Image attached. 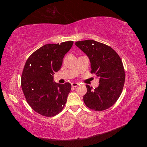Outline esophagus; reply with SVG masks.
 <instances>
[{"instance_id": "obj_1", "label": "esophagus", "mask_w": 147, "mask_h": 147, "mask_svg": "<svg viewBox=\"0 0 147 147\" xmlns=\"http://www.w3.org/2000/svg\"><path fill=\"white\" fill-rule=\"evenodd\" d=\"M71 86H72V87H73V88H76V87L78 86V84L76 82H73L71 84Z\"/></svg>"}]
</instances>
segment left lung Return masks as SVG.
<instances>
[{
	"label": "left lung",
	"mask_w": 147,
	"mask_h": 147,
	"mask_svg": "<svg viewBox=\"0 0 147 147\" xmlns=\"http://www.w3.org/2000/svg\"><path fill=\"white\" fill-rule=\"evenodd\" d=\"M91 61V73L99 77L98 88L86 85L84 96L86 106L94 111H101L112 106L123 91L125 72L119 54L107 45L88 39L75 43Z\"/></svg>",
	"instance_id": "left-lung-1"
}]
</instances>
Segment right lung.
I'll use <instances>...</instances> for the list:
<instances>
[{
	"mask_svg": "<svg viewBox=\"0 0 147 147\" xmlns=\"http://www.w3.org/2000/svg\"><path fill=\"white\" fill-rule=\"evenodd\" d=\"M73 45L71 41L45 45L29 56L24 66L21 84L26 102L44 117L56 115L65 105L71 84H54L53 75L61 69L65 54Z\"/></svg>",
	"mask_w": 147,
	"mask_h": 147,
	"instance_id": "obj_1",
	"label": "right lung"
}]
</instances>
